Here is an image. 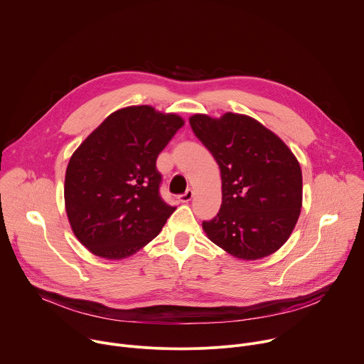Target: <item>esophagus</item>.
<instances>
[{
    "label": "esophagus",
    "instance_id": "obj_1",
    "mask_svg": "<svg viewBox=\"0 0 364 364\" xmlns=\"http://www.w3.org/2000/svg\"><path fill=\"white\" fill-rule=\"evenodd\" d=\"M193 196H194V191L191 188H188L184 194H180L177 198L180 203H188L193 198Z\"/></svg>",
    "mask_w": 364,
    "mask_h": 364
}]
</instances>
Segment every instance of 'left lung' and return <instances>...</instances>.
<instances>
[{
	"label": "left lung",
	"mask_w": 364,
	"mask_h": 364,
	"mask_svg": "<svg viewBox=\"0 0 364 364\" xmlns=\"http://www.w3.org/2000/svg\"><path fill=\"white\" fill-rule=\"evenodd\" d=\"M222 176V205L203 230L235 257L256 261L291 236L302 205V173L285 142L261 122L228 112L190 117Z\"/></svg>",
	"instance_id": "1"
}]
</instances>
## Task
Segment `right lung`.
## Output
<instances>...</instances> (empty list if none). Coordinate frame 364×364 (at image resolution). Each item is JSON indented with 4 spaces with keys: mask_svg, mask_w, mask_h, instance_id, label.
I'll return each instance as SVG.
<instances>
[{
    "mask_svg": "<svg viewBox=\"0 0 364 364\" xmlns=\"http://www.w3.org/2000/svg\"><path fill=\"white\" fill-rule=\"evenodd\" d=\"M181 117L139 105L115 111L73 152L65 177L69 223L99 257L125 259L157 236L176 207L160 196L157 157Z\"/></svg>",
    "mask_w": 364,
    "mask_h": 364,
    "instance_id": "1",
    "label": "right lung"
}]
</instances>
